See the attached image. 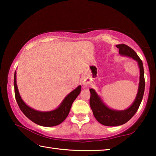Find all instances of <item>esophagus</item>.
I'll return each mask as SVG.
<instances>
[{
    "label": "esophagus",
    "instance_id": "1",
    "mask_svg": "<svg viewBox=\"0 0 156 156\" xmlns=\"http://www.w3.org/2000/svg\"><path fill=\"white\" fill-rule=\"evenodd\" d=\"M83 85H84V87H87L88 84L87 83H83Z\"/></svg>",
    "mask_w": 156,
    "mask_h": 156
}]
</instances>
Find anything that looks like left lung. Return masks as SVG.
Wrapping results in <instances>:
<instances>
[{
  "mask_svg": "<svg viewBox=\"0 0 156 156\" xmlns=\"http://www.w3.org/2000/svg\"><path fill=\"white\" fill-rule=\"evenodd\" d=\"M116 47L119 49V54L121 56L131 58L138 62L140 69L139 85L138 93L133 102L130 107L125 110H115L111 109L104 103L101 98L98 95L94 89H89L91 93L89 104H90L94 117L100 124L109 126L122 125L128 122L135 115L143 98L145 87L143 64L139 56L133 49L125 44H117Z\"/></svg>",
  "mask_w": 156,
  "mask_h": 156,
  "instance_id": "1",
  "label": "left lung"
}]
</instances>
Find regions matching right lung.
<instances>
[{
    "label": "right lung",
    "instance_id": "obj_1",
    "mask_svg": "<svg viewBox=\"0 0 156 156\" xmlns=\"http://www.w3.org/2000/svg\"><path fill=\"white\" fill-rule=\"evenodd\" d=\"M14 85L16 100L22 112L32 122L43 126H54L62 123L67 117L73 101L81 91V86L79 85L65 98L56 109L49 112H41L29 107L21 98L16 84V71L14 73Z\"/></svg>",
    "mask_w": 156,
    "mask_h": 156
}]
</instances>
